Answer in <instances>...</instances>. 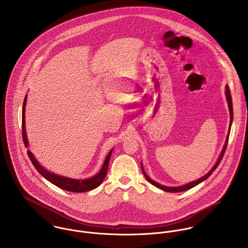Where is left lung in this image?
<instances>
[{"instance_id":"8db88e82","label":"left lung","mask_w":248,"mask_h":248,"mask_svg":"<svg viewBox=\"0 0 248 248\" xmlns=\"http://www.w3.org/2000/svg\"><path fill=\"white\" fill-rule=\"evenodd\" d=\"M226 91H225V95H226V99H227V102H228V108H229V112H230V124H229V127H231V125H232V120H233V107H232V98H231V93H230V91H229V87L228 86H226ZM229 134H230V128H229V132H228V136H227V138H226V141H225V144H224V147H223V149H222V151H221V153H220V155H219V156H218V158H217V161L216 162V164L214 165V167H213L212 169L205 175V176H203L202 177H201V178H199L198 180H195V181H193V182H190V183H187V184H185V185H182V186H178V187H168V186H163V185H161V184H159V183H157V182H155V181H154L153 179H151L150 177H148L147 175H146V173L144 172V169H143V165L141 164V169L142 172H143V175H144V177L145 178L148 180V182H150L151 184H153L154 186H155V187H157V188H159V189H161V190H163V191H166V192H171V193H177V192H182V191H186V190H189V189H191V188H193V187H195L196 185H198L199 183H201V182H202L203 180H205L207 177H210L211 176V174H212L213 172L216 170V168L218 166V164H219V162L221 161V159H222V157H223V155H224V152H225V150H226V147H227V144H228V140H229Z\"/></svg>"}]
</instances>
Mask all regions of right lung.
Returning a JSON list of instances; mask_svg holds the SVG:
<instances>
[{
  "label": "right lung",
  "mask_w": 248,
  "mask_h": 248,
  "mask_svg": "<svg viewBox=\"0 0 248 248\" xmlns=\"http://www.w3.org/2000/svg\"><path fill=\"white\" fill-rule=\"evenodd\" d=\"M27 96L24 99V104H23V115H22V135H23V140H24V144L26 147L29 146V141L27 139V134H26V128H25V109H26V104H27ZM111 152L112 149L109 151V153L107 155L106 159L104 161L103 167L101 168L100 172L95 175L94 177L88 178V179H73V178H69V177H62L59 175H55L52 174L48 171H46V169H44L36 160L34 155H32V153L28 150V155L30 159L31 160L33 166L35 167L36 170L45 177L46 179H47L49 182H51L52 184L56 185L57 187L73 192V193H83V192H87V191H91L95 189L96 187H98L102 181L104 180V178L106 177L107 171H108V162H109V158L111 155Z\"/></svg>",
  "instance_id": "add662e5"
}]
</instances>
